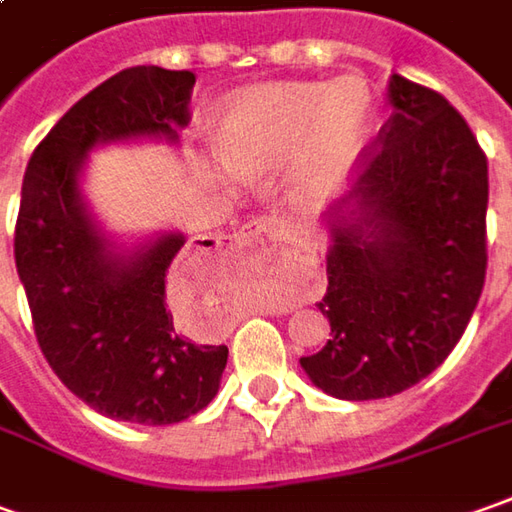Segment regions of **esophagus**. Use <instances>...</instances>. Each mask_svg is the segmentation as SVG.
Instances as JSON below:
<instances>
[{
	"mask_svg": "<svg viewBox=\"0 0 512 512\" xmlns=\"http://www.w3.org/2000/svg\"><path fill=\"white\" fill-rule=\"evenodd\" d=\"M259 236H270V239H287L290 236V225L284 219H276V216H256L250 219L248 225L239 228V242H253ZM298 259L307 264H318V245L304 239L298 242ZM279 312H290V307H284Z\"/></svg>",
	"mask_w": 512,
	"mask_h": 512,
	"instance_id": "esophagus-1",
	"label": "esophagus"
}]
</instances>
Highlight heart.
<instances>
[{
	"instance_id": "b5f03b06",
	"label": "heart",
	"mask_w": 512,
	"mask_h": 512,
	"mask_svg": "<svg viewBox=\"0 0 512 512\" xmlns=\"http://www.w3.org/2000/svg\"><path fill=\"white\" fill-rule=\"evenodd\" d=\"M375 118V98L360 75L332 84L281 81L236 92L219 109L214 152L233 177H262L293 160V183L307 202L341 194Z\"/></svg>"
}]
</instances>
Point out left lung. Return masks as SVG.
Segmentation results:
<instances>
[{
  "label": "left lung",
  "mask_w": 512,
  "mask_h": 512,
  "mask_svg": "<svg viewBox=\"0 0 512 512\" xmlns=\"http://www.w3.org/2000/svg\"><path fill=\"white\" fill-rule=\"evenodd\" d=\"M363 174L324 214L329 341L301 358L338 400H380L428 377L459 344L485 287L488 160L465 118L403 75Z\"/></svg>",
  "instance_id": "obj_1"
}]
</instances>
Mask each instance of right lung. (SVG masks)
<instances>
[{
    "label": "right lung",
    "instance_id": "obj_1",
    "mask_svg": "<svg viewBox=\"0 0 512 512\" xmlns=\"http://www.w3.org/2000/svg\"><path fill=\"white\" fill-rule=\"evenodd\" d=\"M191 89L188 70H120L70 106L24 171L13 253L41 352L75 397L123 423L188 420L228 363V346L185 338L166 304L168 284L205 273L208 256L180 231H106L87 194L92 152L180 140Z\"/></svg>",
    "mask_w": 512,
    "mask_h": 512
}]
</instances>
